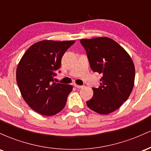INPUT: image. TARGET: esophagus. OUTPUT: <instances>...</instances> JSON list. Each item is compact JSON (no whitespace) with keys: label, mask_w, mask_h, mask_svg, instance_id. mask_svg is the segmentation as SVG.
<instances>
[{"label":"esophagus","mask_w":151,"mask_h":151,"mask_svg":"<svg viewBox=\"0 0 151 151\" xmlns=\"http://www.w3.org/2000/svg\"><path fill=\"white\" fill-rule=\"evenodd\" d=\"M75 86L76 88H77V89H81V88L84 87V86H81V85H78V84H74V85Z\"/></svg>","instance_id":"esophagus-1"}]
</instances>
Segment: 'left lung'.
I'll use <instances>...</instances> for the list:
<instances>
[{
	"label": "left lung",
	"mask_w": 151,
	"mask_h": 151,
	"mask_svg": "<svg viewBox=\"0 0 151 151\" xmlns=\"http://www.w3.org/2000/svg\"><path fill=\"white\" fill-rule=\"evenodd\" d=\"M90 67L102 74L100 86L92 88L93 97L86 101L90 109L99 114L117 110L128 99L135 80V66L129 53L111 38L81 39Z\"/></svg>",
	"instance_id": "obj_1"
}]
</instances>
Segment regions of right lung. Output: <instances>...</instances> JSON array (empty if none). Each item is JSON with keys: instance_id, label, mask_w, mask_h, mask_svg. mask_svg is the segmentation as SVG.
<instances>
[{"instance_id": "add662e5", "label": "right lung", "mask_w": 151, "mask_h": 151, "mask_svg": "<svg viewBox=\"0 0 151 151\" xmlns=\"http://www.w3.org/2000/svg\"><path fill=\"white\" fill-rule=\"evenodd\" d=\"M74 40H45L34 43L19 62L16 80L20 93L32 110L44 116H53L64 109L72 91L70 84L54 81L65 51Z\"/></svg>"}]
</instances>
